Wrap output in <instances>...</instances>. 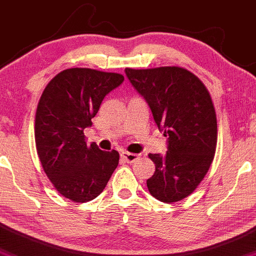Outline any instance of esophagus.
I'll return each instance as SVG.
<instances>
[{"instance_id":"34e87169","label":"esophagus","mask_w":256,"mask_h":256,"mask_svg":"<svg viewBox=\"0 0 256 256\" xmlns=\"http://www.w3.org/2000/svg\"><path fill=\"white\" fill-rule=\"evenodd\" d=\"M121 160L124 162H128V163H134L138 160V156L135 154V153H130V152H122L121 153Z\"/></svg>"}]
</instances>
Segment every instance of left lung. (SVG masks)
<instances>
[{"mask_svg": "<svg viewBox=\"0 0 256 256\" xmlns=\"http://www.w3.org/2000/svg\"><path fill=\"white\" fill-rule=\"evenodd\" d=\"M125 74L168 137L166 154L148 156L156 164L148 192L166 204L182 200L202 182L216 152L217 119L208 90L182 67L125 68Z\"/></svg>", "mask_w": 256, "mask_h": 256, "instance_id": "1", "label": "left lung"}]
</instances>
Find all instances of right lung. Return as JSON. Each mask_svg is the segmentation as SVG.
I'll list each match as a JSON object with an SVG mask.
<instances>
[{
  "mask_svg": "<svg viewBox=\"0 0 256 256\" xmlns=\"http://www.w3.org/2000/svg\"><path fill=\"white\" fill-rule=\"evenodd\" d=\"M122 82V74L76 67L56 74L40 96L38 156L55 189L74 202L100 195L119 164L118 150L87 146L83 130L92 126L106 94Z\"/></svg>",
  "mask_w": 256,
  "mask_h": 256,
  "instance_id": "right-lung-1",
  "label": "right lung"
}]
</instances>
